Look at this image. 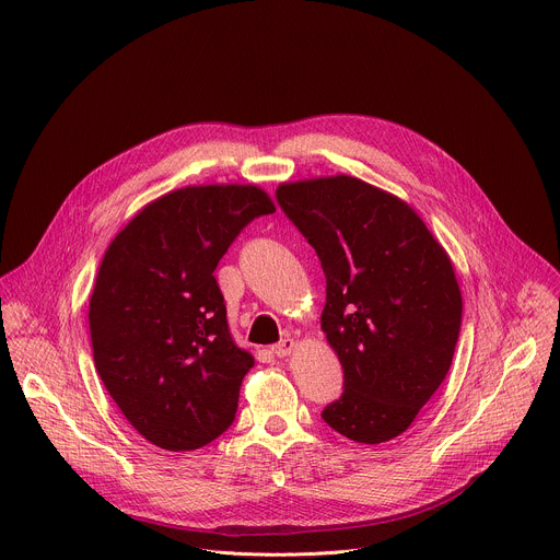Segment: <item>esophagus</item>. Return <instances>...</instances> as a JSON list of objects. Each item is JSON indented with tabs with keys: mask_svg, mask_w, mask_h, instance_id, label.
<instances>
[{
	"mask_svg": "<svg viewBox=\"0 0 560 560\" xmlns=\"http://www.w3.org/2000/svg\"><path fill=\"white\" fill-rule=\"evenodd\" d=\"M294 348H296L294 339H283L281 343H277V346L272 348V352H275L277 357H290V354L294 352Z\"/></svg>",
	"mask_w": 560,
	"mask_h": 560,
	"instance_id": "esophagus-1",
	"label": "esophagus"
}]
</instances>
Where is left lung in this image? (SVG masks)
Segmentation results:
<instances>
[{
    "label": "left lung",
    "mask_w": 560,
    "mask_h": 560,
    "mask_svg": "<svg viewBox=\"0 0 560 560\" xmlns=\"http://www.w3.org/2000/svg\"><path fill=\"white\" fill-rule=\"evenodd\" d=\"M277 201L328 283L322 330L346 389L322 417L350 441H392L452 365L463 312L452 259L410 203L357 177L285 182Z\"/></svg>",
    "instance_id": "8db88e82"
}]
</instances>
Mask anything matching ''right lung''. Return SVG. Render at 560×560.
Returning <instances> with one entry per match:
<instances>
[{"instance_id": "add662e5", "label": "right lung", "mask_w": 560, "mask_h": 560, "mask_svg": "<svg viewBox=\"0 0 560 560\" xmlns=\"http://www.w3.org/2000/svg\"><path fill=\"white\" fill-rule=\"evenodd\" d=\"M255 184L186 186L145 203L110 242L89 303L95 368L152 445L188 452L234 421L255 357L232 339L219 259L255 217Z\"/></svg>"}]
</instances>
